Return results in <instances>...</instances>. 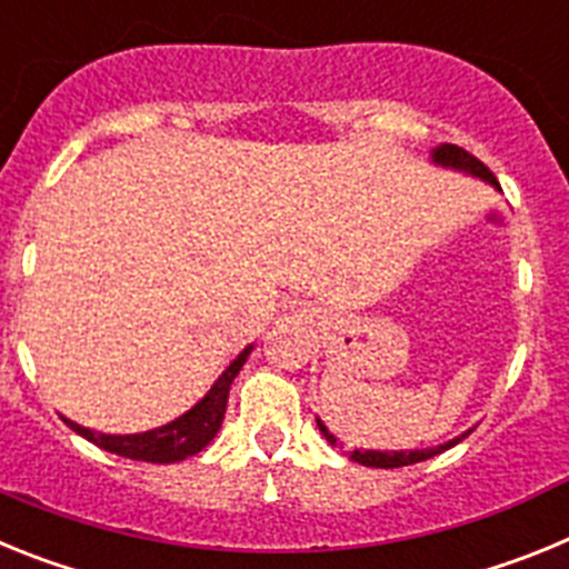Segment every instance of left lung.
I'll return each instance as SVG.
<instances>
[{"label":"left lung","instance_id":"obj_1","mask_svg":"<svg viewBox=\"0 0 569 569\" xmlns=\"http://www.w3.org/2000/svg\"><path fill=\"white\" fill-rule=\"evenodd\" d=\"M433 159H436V162H441V164H450V168L470 170V173L481 176V179H487L490 184H496V176H492V170L487 168L481 159H476L470 150L459 148V144H441V148L433 153ZM319 430L325 433V439H328L330 445H336V439L328 433V427L321 425V421H319ZM461 439H465V436H461ZM461 439L447 441V445H439V447H430V450H410V453H379V450H353V456H350V459L359 461V465H365V467H385V470H390V467H407V465H419V461L433 459V456L445 453V450H450L453 445H459Z\"/></svg>","mask_w":569,"mask_h":569}]
</instances>
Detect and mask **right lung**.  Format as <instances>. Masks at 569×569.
<instances>
[{"mask_svg":"<svg viewBox=\"0 0 569 569\" xmlns=\"http://www.w3.org/2000/svg\"><path fill=\"white\" fill-rule=\"evenodd\" d=\"M250 347L233 365L219 376L210 393L204 396L193 410H188L184 416H179L170 425L159 427V430H150V433H136V436H104L93 433L88 427H79L73 421H68L70 430H77L79 436H84L88 441H93L97 447L108 450V453L124 456V459L133 461H153V465H173V461H184L190 456L202 453L204 447L213 441V436L219 433L224 419V407H228V393L230 385H233L236 373L241 370L244 359H248Z\"/></svg>","mask_w":569,"mask_h":569,"instance_id":"right-lung-1","label":"right lung"}]
</instances>
